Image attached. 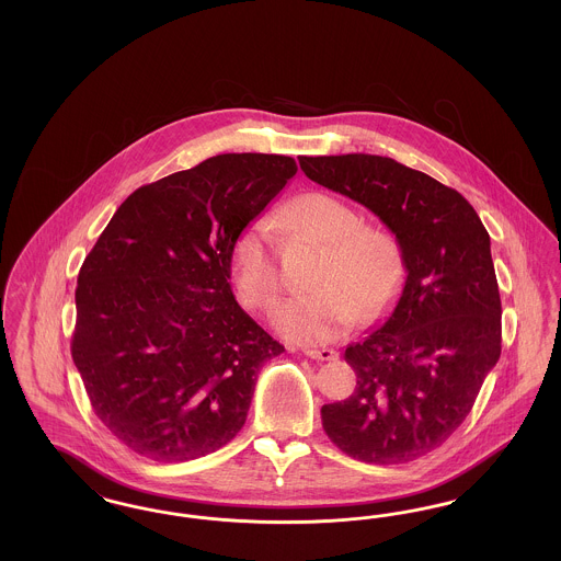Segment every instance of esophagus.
<instances>
[{
  "mask_svg": "<svg viewBox=\"0 0 561 561\" xmlns=\"http://www.w3.org/2000/svg\"><path fill=\"white\" fill-rule=\"evenodd\" d=\"M305 355L311 357V359H318V362H332L339 357V353L334 348H305Z\"/></svg>",
  "mask_w": 561,
  "mask_h": 561,
  "instance_id": "esophagus-1",
  "label": "esophagus"
}]
</instances>
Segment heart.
I'll use <instances>...</instances> for the list:
<instances>
[{
    "label": "heart",
    "mask_w": 561,
    "mask_h": 561,
    "mask_svg": "<svg viewBox=\"0 0 561 561\" xmlns=\"http://www.w3.org/2000/svg\"><path fill=\"white\" fill-rule=\"evenodd\" d=\"M273 227L300 231L325 245L311 279L313 293L275 305L271 321L294 343H323L357 320H373L398 294L403 279L400 241L382 227L362 225V216L328 193H307L271 222L245 227L231 250V282L245 309H265L279 293Z\"/></svg>",
    "instance_id": "obj_1"
}]
</instances>
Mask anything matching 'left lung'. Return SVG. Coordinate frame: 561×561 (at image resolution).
Here are the masks:
<instances>
[{
    "label": "left lung",
    "mask_w": 561,
    "mask_h": 561,
    "mask_svg": "<svg viewBox=\"0 0 561 561\" xmlns=\"http://www.w3.org/2000/svg\"><path fill=\"white\" fill-rule=\"evenodd\" d=\"M302 172L366 206L400 241L405 282L391 316L345 351L357 387L321 408L328 437L355 460L410 462L471 412L501 357V294L490 236L454 188L368 153L300 158Z\"/></svg>",
    "instance_id": "1"
}]
</instances>
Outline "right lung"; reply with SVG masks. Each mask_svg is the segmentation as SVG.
<instances>
[{
	"label": "right lung",
	"instance_id": "add662e5",
	"mask_svg": "<svg viewBox=\"0 0 561 561\" xmlns=\"http://www.w3.org/2000/svg\"><path fill=\"white\" fill-rule=\"evenodd\" d=\"M296 170L222 153L174 172L136 188L85 256L71 355L94 414L133 453L193 460L243 427L284 347L238 305L231 250Z\"/></svg>",
	"mask_w": 561,
	"mask_h": 561
}]
</instances>
